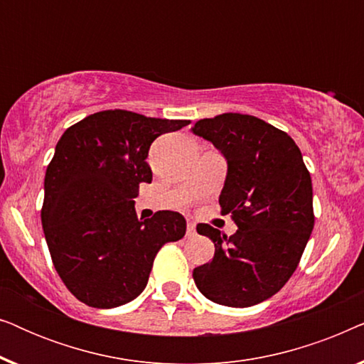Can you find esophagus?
<instances>
[{
	"mask_svg": "<svg viewBox=\"0 0 364 364\" xmlns=\"http://www.w3.org/2000/svg\"><path fill=\"white\" fill-rule=\"evenodd\" d=\"M187 235L188 237L196 235V223H193V222H188L187 223Z\"/></svg>",
	"mask_w": 364,
	"mask_h": 364,
	"instance_id": "esophagus-1",
	"label": "esophagus"
}]
</instances>
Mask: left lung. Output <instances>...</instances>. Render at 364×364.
I'll list each match as a JSON object with an SVG mask.
<instances>
[{
  "mask_svg": "<svg viewBox=\"0 0 364 364\" xmlns=\"http://www.w3.org/2000/svg\"><path fill=\"white\" fill-rule=\"evenodd\" d=\"M192 132L212 142L227 161L218 203L238 230L227 237L207 223L215 255L193 268L200 293L218 305L247 308L265 301L290 280L308 240L313 215L310 172L287 132L248 114L200 119Z\"/></svg>",
  "mask_w": 364,
  "mask_h": 364,
  "instance_id": "8db88e82",
  "label": "left lung"
}]
</instances>
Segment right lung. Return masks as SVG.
<instances>
[{
  "label": "right lung",
  "mask_w": 364,
  "mask_h": 364,
  "mask_svg": "<svg viewBox=\"0 0 364 364\" xmlns=\"http://www.w3.org/2000/svg\"><path fill=\"white\" fill-rule=\"evenodd\" d=\"M187 124L114 109L84 117L59 139L44 177L41 223L54 268L79 301H132L164 243L186 235L181 213L161 210L142 220L132 198L152 182L151 144Z\"/></svg>",
  "instance_id": "add662e5"
}]
</instances>
